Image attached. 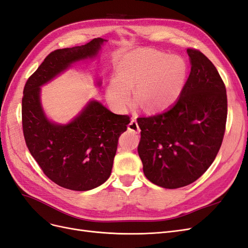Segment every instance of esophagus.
I'll return each mask as SVG.
<instances>
[{
    "label": "esophagus",
    "mask_w": 248,
    "mask_h": 248,
    "mask_svg": "<svg viewBox=\"0 0 248 248\" xmlns=\"http://www.w3.org/2000/svg\"><path fill=\"white\" fill-rule=\"evenodd\" d=\"M128 129H129L130 131H133L134 133H139V132L140 131V126H139L138 122H137V120L134 119V118H132V119H131L130 123L128 124Z\"/></svg>",
    "instance_id": "1"
}]
</instances>
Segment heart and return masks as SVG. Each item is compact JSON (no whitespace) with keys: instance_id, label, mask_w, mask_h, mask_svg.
<instances>
[{"instance_id":"heart-1","label":"heart","mask_w":248,"mask_h":248,"mask_svg":"<svg viewBox=\"0 0 248 248\" xmlns=\"http://www.w3.org/2000/svg\"><path fill=\"white\" fill-rule=\"evenodd\" d=\"M119 78L111 79L108 98L112 106L125 108L134 98L150 112L161 111L174 103L182 91L186 64L179 57H168L154 49H140L123 58L118 68Z\"/></svg>"}]
</instances>
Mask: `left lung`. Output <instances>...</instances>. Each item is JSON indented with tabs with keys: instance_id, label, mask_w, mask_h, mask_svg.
I'll list each match as a JSON object with an SVG mask.
<instances>
[{
	"instance_id": "8db88e82",
	"label": "left lung",
	"mask_w": 248,
	"mask_h": 248,
	"mask_svg": "<svg viewBox=\"0 0 248 248\" xmlns=\"http://www.w3.org/2000/svg\"><path fill=\"white\" fill-rule=\"evenodd\" d=\"M189 77L170 109L138 118V152L149 181L163 188L189 185L208 170L226 131L227 90L213 63L196 48H187Z\"/></svg>"
}]
</instances>
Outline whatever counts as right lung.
I'll return each mask as SVG.
<instances>
[{
	"instance_id": "add662e5",
	"label": "right lung",
	"mask_w": 248,
	"mask_h": 248,
	"mask_svg": "<svg viewBox=\"0 0 248 248\" xmlns=\"http://www.w3.org/2000/svg\"><path fill=\"white\" fill-rule=\"evenodd\" d=\"M103 41L95 38L85 46L51 51L24 88L21 123L27 147L44 175L67 189L86 191L107 181L118 140L127 130L130 117L116 115L91 101L69 124H52L43 114L40 86L71 63L95 56Z\"/></svg>"
}]
</instances>
